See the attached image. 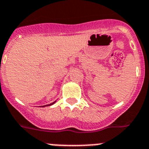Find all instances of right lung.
Segmentation results:
<instances>
[{
    "instance_id": "add662e5",
    "label": "right lung",
    "mask_w": 149,
    "mask_h": 149,
    "mask_svg": "<svg viewBox=\"0 0 149 149\" xmlns=\"http://www.w3.org/2000/svg\"><path fill=\"white\" fill-rule=\"evenodd\" d=\"M55 102L56 101H55V102H53V103H50V104H48V105H45V106H42V107H48V106H52V105H53V104H54V103H55Z\"/></svg>"
}]
</instances>
